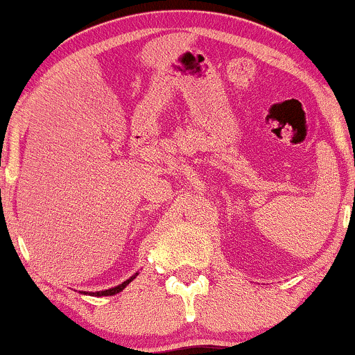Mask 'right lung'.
Returning a JSON list of instances; mask_svg holds the SVG:
<instances>
[{
	"instance_id": "obj_1",
	"label": "right lung",
	"mask_w": 355,
	"mask_h": 355,
	"mask_svg": "<svg viewBox=\"0 0 355 355\" xmlns=\"http://www.w3.org/2000/svg\"><path fill=\"white\" fill-rule=\"evenodd\" d=\"M135 276H137V274H135ZM135 276H132L130 279H127V281H125V283H121L120 286H116V288L106 289V291H96V293H93V296H113V295H116V293L123 291V289L127 288V284L132 283V281L135 279Z\"/></svg>"
}]
</instances>
